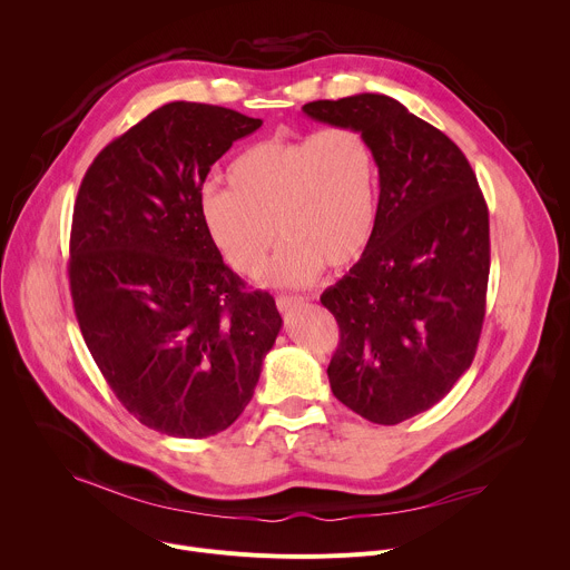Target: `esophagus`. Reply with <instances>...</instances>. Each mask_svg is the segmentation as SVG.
Returning a JSON list of instances; mask_svg holds the SVG:
<instances>
[{"label":"esophagus","mask_w":570,"mask_h":570,"mask_svg":"<svg viewBox=\"0 0 570 570\" xmlns=\"http://www.w3.org/2000/svg\"><path fill=\"white\" fill-rule=\"evenodd\" d=\"M302 304H304V297H299V295H277V308L282 313H288Z\"/></svg>","instance_id":"1"}]
</instances>
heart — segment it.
I'll list each match as a JSON object with an SVG mask.
<instances>
[{
  "label": "heart",
  "instance_id": "b5f03b06",
  "mask_svg": "<svg viewBox=\"0 0 570 570\" xmlns=\"http://www.w3.org/2000/svg\"><path fill=\"white\" fill-rule=\"evenodd\" d=\"M227 183L200 191L198 214L212 246L243 277L264 271L275 226L284 243L268 282L277 286L308 284L324 264L350 266L372 243L379 157L356 126L262 139L232 159Z\"/></svg>",
  "mask_w": 570,
  "mask_h": 570
}]
</instances>
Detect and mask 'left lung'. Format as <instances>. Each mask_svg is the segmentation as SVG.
<instances>
[{"label": "left lung", "instance_id": "obj_1", "mask_svg": "<svg viewBox=\"0 0 570 570\" xmlns=\"http://www.w3.org/2000/svg\"><path fill=\"white\" fill-rule=\"evenodd\" d=\"M311 119L363 130L379 157V220L358 264L320 302L341 327L332 392L392 426L469 370L490 279V212L464 153L385 95L311 101Z\"/></svg>", "mask_w": 570, "mask_h": 570}]
</instances>
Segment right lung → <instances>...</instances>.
Here are the masks:
<instances>
[{
    "label": "right lung",
    "mask_w": 570,
    "mask_h": 570,
    "mask_svg": "<svg viewBox=\"0 0 570 570\" xmlns=\"http://www.w3.org/2000/svg\"><path fill=\"white\" fill-rule=\"evenodd\" d=\"M262 119L174 101L112 139L80 183L69 291L104 379L144 426L200 440L250 403L282 315L248 291L203 227L214 161Z\"/></svg>",
    "instance_id": "1"
}]
</instances>
